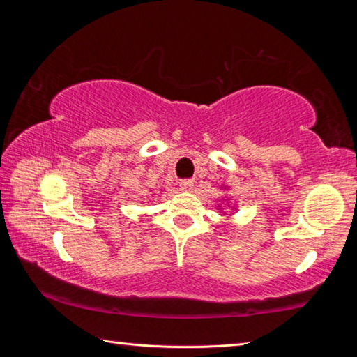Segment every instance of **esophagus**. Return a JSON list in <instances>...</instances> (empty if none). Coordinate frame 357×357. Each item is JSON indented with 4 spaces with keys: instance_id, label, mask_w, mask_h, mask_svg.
<instances>
[{
    "instance_id": "obj_1",
    "label": "esophagus",
    "mask_w": 357,
    "mask_h": 357,
    "mask_svg": "<svg viewBox=\"0 0 357 357\" xmlns=\"http://www.w3.org/2000/svg\"><path fill=\"white\" fill-rule=\"evenodd\" d=\"M179 187H181V190H184V192H190L192 189H193V181L192 179H183L179 183Z\"/></svg>"
}]
</instances>
